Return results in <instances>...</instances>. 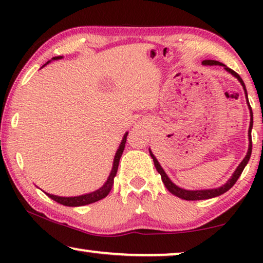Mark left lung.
I'll return each instance as SVG.
<instances>
[{
	"label": "left lung",
	"mask_w": 263,
	"mask_h": 263,
	"mask_svg": "<svg viewBox=\"0 0 263 263\" xmlns=\"http://www.w3.org/2000/svg\"><path fill=\"white\" fill-rule=\"evenodd\" d=\"M202 64H204V66H222L224 67V69L226 71H229L230 74H232L233 77L238 79V81L240 82V85L243 86V89L244 92H246V97H247V103H248V106H249V110H250V125H249V148H248V153L247 156L244 159L242 160V163H240L238 165V167L236 168L235 174L232 175V177L229 179L228 182L225 183L224 185L219 186V188H215V189H206V190H185L183 188H179V186H177L175 184L174 182H171V179L167 177V175L165 174V171L163 170V167L160 166V164L158 163L157 158L153 156V153L151 152L149 149V154L151 157H152V159L154 161V166H156L157 171L159 172L160 176H161V181H163V183L165 184V186H166V189L170 192L171 194H174V195H176L177 197H181V199L183 200H188V201H195V200H206V199H212V197H215V196H219L221 195V194H224L228 192L229 189L232 188V185L235 184V183L237 182V179L239 178L240 174H242L244 167H246V165L248 164V161H249L250 159V156H251V148H253V142H251V128H253V111H251V107H250V104H249V100H248V95H247V88H246V85H244V82L242 80V78L239 77L238 74L236 73L235 70L230 69V68H228L225 66V64H222L221 62H218V61H214V60H204Z\"/></svg>",
	"instance_id": "1"
}]
</instances>
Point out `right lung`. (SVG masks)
<instances>
[{
    "instance_id": "obj_1",
    "label": "right lung",
    "mask_w": 263,
    "mask_h": 263,
    "mask_svg": "<svg viewBox=\"0 0 263 263\" xmlns=\"http://www.w3.org/2000/svg\"><path fill=\"white\" fill-rule=\"evenodd\" d=\"M63 56H57V57H52V61L55 60H61ZM51 62V61H48L46 63ZM46 63L44 66H46ZM43 66V67H44ZM127 135L128 133H125L123 139H122V142L120 147H118L116 154H115V158H114V164H112V170H111L110 175H109V178H107V181L104 183V185L102 188L97 189L96 192H92L89 194H85V195H80V196H73V197H63V196H56V195H52V194H48L45 193L46 195H48L50 199H52L53 201H56V202H59L61 204H63V206H69V207H78V206H85V204H89V203H93V202H97V201L104 199V197L107 196V194L110 193L111 188H112L114 185V178L115 176L117 174V168H118V164H120V159H121V156L122 153H123V149L125 147V141H127Z\"/></svg>"
}]
</instances>
